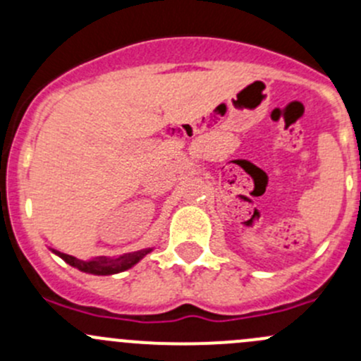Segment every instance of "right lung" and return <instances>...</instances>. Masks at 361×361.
Wrapping results in <instances>:
<instances>
[{"instance_id":"add662e5","label":"right lung","mask_w":361,"mask_h":361,"mask_svg":"<svg viewBox=\"0 0 361 361\" xmlns=\"http://www.w3.org/2000/svg\"><path fill=\"white\" fill-rule=\"evenodd\" d=\"M52 251L57 255V257L63 258L66 264L71 265V267L78 269V271L89 272V274H96V276H110V274H118V272H123L127 271V269L133 267V265H136L141 258L147 257V255L150 253L152 248L134 251V253H127L116 258L99 257V258H90V260H80V258L71 257V255L61 253V251H56V250Z\"/></svg>"}]
</instances>
